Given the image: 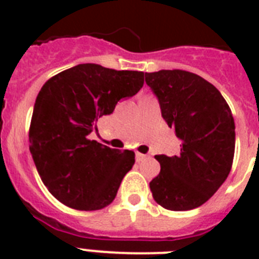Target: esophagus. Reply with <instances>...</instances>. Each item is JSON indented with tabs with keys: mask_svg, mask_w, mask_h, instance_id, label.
I'll list each match as a JSON object with an SVG mask.
<instances>
[{
	"mask_svg": "<svg viewBox=\"0 0 259 259\" xmlns=\"http://www.w3.org/2000/svg\"><path fill=\"white\" fill-rule=\"evenodd\" d=\"M145 158H146V156H145V154L140 153V152H136V160H137L138 162H140V161H142V160H145Z\"/></svg>",
	"mask_w": 259,
	"mask_h": 259,
	"instance_id": "1",
	"label": "esophagus"
}]
</instances>
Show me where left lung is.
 <instances>
[{
    "mask_svg": "<svg viewBox=\"0 0 259 259\" xmlns=\"http://www.w3.org/2000/svg\"><path fill=\"white\" fill-rule=\"evenodd\" d=\"M145 82L181 141L179 156H156L161 169L149 184L153 199L170 211L200 207L231 170L235 150L231 110L217 87L188 71L146 72Z\"/></svg>",
    "mask_w": 259,
    "mask_h": 259,
    "instance_id": "obj_1",
    "label": "left lung"
}]
</instances>
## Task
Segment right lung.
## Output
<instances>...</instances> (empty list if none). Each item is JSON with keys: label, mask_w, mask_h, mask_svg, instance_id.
I'll use <instances>...</instances> for the list:
<instances>
[{"label": "right lung", "mask_w": 259, "mask_h": 259, "mask_svg": "<svg viewBox=\"0 0 259 259\" xmlns=\"http://www.w3.org/2000/svg\"><path fill=\"white\" fill-rule=\"evenodd\" d=\"M144 86L141 71L86 63L62 71L41 87L32 114L29 150L48 191L67 207L97 211L115 199L134 152L89 140L95 122Z\"/></svg>", "instance_id": "right-lung-1"}]
</instances>
